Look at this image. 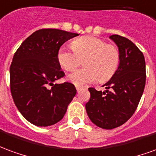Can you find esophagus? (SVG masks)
Here are the masks:
<instances>
[{"mask_svg":"<svg viewBox=\"0 0 156 156\" xmlns=\"http://www.w3.org/2000/svg\"><path fill=\"white\" fill-rule=\"evenodd\" d=\"M82 89V88H81V87H80V86H76V90L78 92L79 91H80V90Z\"/></svg>","mask_w":156,"mask_h":156,"instance_id":"34e87169","label":"esophagus"}]
</instances>
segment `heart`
<instances>
[{
	"label": "heart",
	"mask_w": 156,
	"mask_h": 156,
	"mask_svg": "<svg viewBox=\"0 0 156 156\" xmlns=\"http://www.w3.org/2000/svg\"><path fill=\"white\" fill-rule=\"evenodd\" d=\"M73 50L61 46L57 53L61 66L67 71L73 70L85 59V68L75 70L67 79L76 86H82L99 79L106 81L114 76L120 61V51L116 46L108 45L104 40L95 36H84L74 41Z\"/></svg>",
	"instance_id": "1"
}]
</instances>
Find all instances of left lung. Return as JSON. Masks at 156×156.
I'll list each match as a JSON object with an SVG mask.
<instances>
[{
    "mask_svg": "<svg viewBox=\"0 0 156 156\" xmlns=\"http://www.w3.org/2000/svg\"><path fill=\"white\" fill-rule=\"evenodd\" d=\"M120 61L114 76L104 84L105 90L89 88L86 104L90 120L102 129H111L126 123L136 111L145 86V57L131 41L112 35Z\"/></svg>",
    "mask_w": 156,
    "mask_h": 156,
    "instance_id": "1",
    "label": "left lung"
}]
</instances>
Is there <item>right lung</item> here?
Returning <instances> with one entry per match:
<instances>
[{
  "instance_id": "right-lung-1",
  "label": "right lung",
  "mask_w": 156,
  "mask_h": 156,
  "mask_svg": "<svg viewBox=\"0 0 156 156\" xmlns=\"http://www.w3.org/2000/svg\"><path fill=\"white\" fill-rule=\"evenodd\" d=\"M77 36L58 29L36 30L15 53L10 67L11 95L20 114L35 126L59 122L76 94L73 84L54 82L65 76L58 62V51Z\"/></svg>"
}]
</instances>
